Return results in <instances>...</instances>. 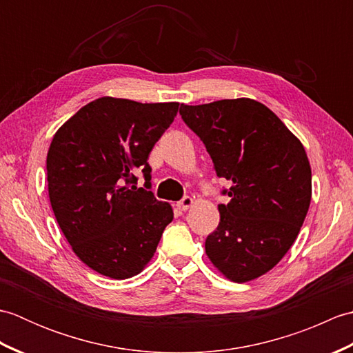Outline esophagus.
<instances>
[{"mask_svg":"<svg viewBox=\"0 0 353 353\" xmlns=\"http://www.w3.org/2000/svg\"><path fill=\"white\" fill-rule=\"evenodd\" d=\"M192 199L191 197H188V196H185L181 201H177V208L181 209V211H186V209H190L191 206H192Z\"/></svg>","mask_w":353,"mask_h":353,"instance_id":"34e87169","label":"esophagus"}]
</instances>
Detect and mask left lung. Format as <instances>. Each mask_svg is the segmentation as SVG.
<instances>
[{
	"label": "left lung",
	"mask_w": 353,
	"mask_h": 353,
	"mask_svg": "<svg viewBox=\"0 0 353 353\" xmlns=\"http://www.w3.org/2000/svg\"><path fill=\"white\" fill-rule=\"evenodd\" d=\"M185 124L203 141L219 177L220 223L205 249L234 282L270 272L296 241L311 203V167L302 142L272 110L250 99L182 104Z\"/></svg>",
	"instance_id": "left-lung-1"
}]
</instances>
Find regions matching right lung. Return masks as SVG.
I'll list each match as a JSON object with an SVG mask.
<instances>
[{
    "mask_svg": "<svg viewBox=\"0 0 353 353\" xmlns=\"http://www.w3.org/2000/svg\"><path fill=\"white\" fill-rule=\"evenodd\" d=\"M179 103L101 97L54 134L47 154L52 212L80 261L112 279L141 273L172 221L150 190L148 154L174 121ZM137 169L146 183L138 189Z\"/></svg>",
    "mask_w": 353,
    "mask_h": 353,
    "instance_id": "add662e5",
    "label": "right lung"
}]
</instances>
